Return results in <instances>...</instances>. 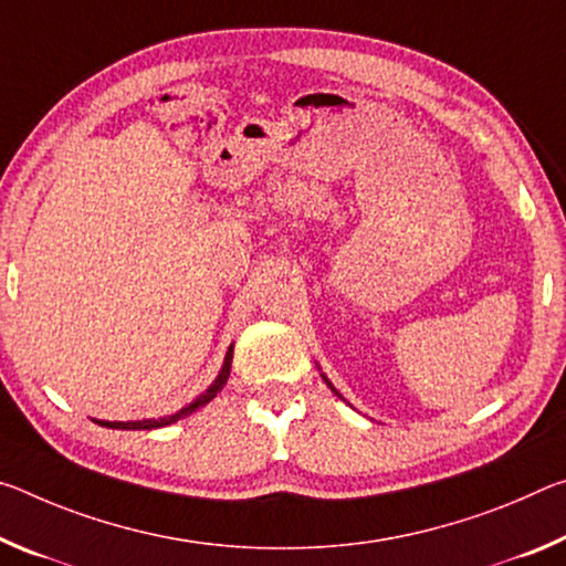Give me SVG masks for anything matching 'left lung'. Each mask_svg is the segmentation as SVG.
<instances>
[{
	"instance_id": "8db88e82",
	"label": "left lung",
	"mask_w": 566,
	"mask_h": 566,
	"mask_svg": "<svg viewBox=\"0 0 566 566\" xmlns=\"http://www.w3.org/2000/svg\"><path fill=\"white\" fill-rule=\"evenodd\" d=\"M321 376H323V381H326V384L331 386V391H336V388H333V384H331V381H328V378H326V374H321ZM336 396H338V398H344V396H340L338 391H336Z\"/></svg>"
}]
</instances>
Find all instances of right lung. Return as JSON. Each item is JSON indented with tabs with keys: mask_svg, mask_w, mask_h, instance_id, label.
<instances>
[{
	"mask_svg": "<svg viewBox=\"0 0 566 566\" xmlns=\"http://www.w3.org/2000/svg\"><path fill=\"white\" fill-rule=\"evenodd\" d=\"M230 364H233V344H230V348H228L226 360H222V368H220V374L216 376V381H212L198 398H192L188 406H182L180 411H175L170 416H160V419H140V421H97L95 419V423L105 426V429H123V431H153V429H163V426H170L175 421L185 419V416L196 413L198 409H202V406L210 403L212 398H216L222 391V386H226L228 376H230Z\"/></svg>",
	"mask_w": 566,
	"mask_h": 566,
	"instance_id": "right-lung-1",
	"label": "right lung"
}]
</instances>
